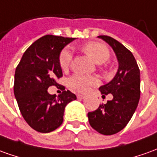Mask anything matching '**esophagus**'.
<instances>
[{"label":"esophagus","instance_id":"esophagus-1","mask_svg":"<svg viewBox=\"0 0 157 157\" xmlns=\"http://www.w3.org/2000/svg\"><path fill=\"white\" fill-rule=\"evenodd\" d=\"M86 96L85 95H82V94H77V98L78 99H83V98H85Z\"/></svg>","mask_w":157,"mask_h":157}]
</instances>
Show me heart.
<instances>
[{"label":"heart","mask_w":157,"mask_h":157,"mask_svg":"<svg viewBox=\"0 0 157 157\" xmlns=\"http://www.w3.org/2000/svg\"><path fill=\"white\" fill-rule=\"evenodd\" d=\"M82 51L88 55L95 63H102L109 59V50L105 45L98 42H87L82 47ZM72 62V52L69 48H63L60 52L59 63L63 71H67ZM98 84V79L96 76H87L83 75H74L69 80V86L71 89L79 92L86 93L91 86Z\"/></svg>","instance_id":"obj_1"}]
</instances>
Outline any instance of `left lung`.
<instances>
[{
	"label": "left lung",
	"mask_w": 157,
	"mask_h": 157,
	"mask_svg": "<svg viewBox=\"0 0 157 157\" xmlns=\"http://www.w3.org/2000/svg\"><path fill=\"white\" fill-rule=\"evenodd\" d=\"M113 48L119 62L117 75L111 82L99 87L103 97L111 94L112 100L100 104L88 112L90 126L104 135L120 132L131 120L140 98V71L134 56L116 39L99 36Z\"/></svg>",
	"instance_id": "1"
}]
</instances>
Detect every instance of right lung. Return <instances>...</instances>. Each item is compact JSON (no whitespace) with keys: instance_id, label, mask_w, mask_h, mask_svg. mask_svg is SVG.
<instances>
[{"instance_id":"obj_1","label":"right lung","mask_w":157,"mask_h":157,"mask_svg":"<svg viewBox=\"0 0 157 157\" xmlns=\"http://www.w3.org/2000/svg\"><path fill=\"white\" fill-rule=\"evenodd\" d=\"M74 40L71 37L46 35L29 46L17 64L13 91L24 119L36 131L50 132L59 128L65 106L76 99L57 80L63 76L59 63L61 50ZM55 86L63 91L58 97L47 92Z\"/></svg>"}]
</instances>
